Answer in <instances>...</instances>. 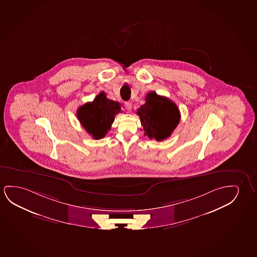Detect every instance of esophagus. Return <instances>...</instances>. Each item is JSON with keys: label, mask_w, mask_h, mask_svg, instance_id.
Listing matches in <instances>:
<instances>
[{"label": "esophagus", "mask_w": 257, "mask_h": 257, "mask_svg": "<svg viewBox=\"0 0 257 257\" xmlns=\"http://www.w3.org/2000/svg\"><path fill=\"white\" fill-rule=\"evenodd\" d=\"M124 108H126L127 111H131V109H132V103H131L130 101H126V102L124 103Z\"/></svg>", "instance_id": "34e87169"}]
</instances>
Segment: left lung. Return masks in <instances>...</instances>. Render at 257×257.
Returning a JSON list of instances; mask_svg holds the SVG:
<instances>
[{"instance_id": "8db88e82", "label": "left lung", "mask_w": 257, "mask_h": 257, "mask_svg": "<svg viewBox=\"0 0 257 257\" xmlns=\"http://www.w3.org/2000/svg\"><path fill=\"white\" fill-rule=\"evenodd\" d=\"M145 100L137 110L144 135L157 142L169 138L180 120L178 106L167 97L160 96L156 92L148 93Z\"/></svg>"}]
</instances>
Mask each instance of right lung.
I'll use <instances>...</instances> for the list:
<instances>
[{"instance_id": "1", "label": "right lung", "mask_w": 257, "mask_h": 257, "mask_svg": "<svg viewBox=\"0 0 257 257\" xmlns=\"http://www.w3.org/2000/svg\"><path fill=\"white\" fill-rule=\"evenodd\" d=\"M121 111L117 101L109 100L104 92L99 93L93 101L86 102L77 110L82 126L95 140L103 138L110 130L115 115Z\"/></svg>"}]
</instances>
